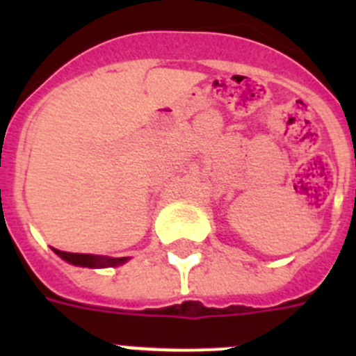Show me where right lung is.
Instances as JSON below:
<instances>
[{"label":"right lung","instance_id":"add662e5","mask_svg":"<svg viewBox=\"0 0 356 356\" xmlns=\"http://www.w3.org/2000/svg\"><path fill=\"white\" fill-rule=\"evenodd\" d=\"M60 259H64L65 262L72 264V266L80 267H90V269H99V267H115L121 266V264L127 262L128 259H108V257H99V254H87V253H67V251L55 250Z\"/></svg>","mask_w":356,"mask_h":356}]
</instances>
